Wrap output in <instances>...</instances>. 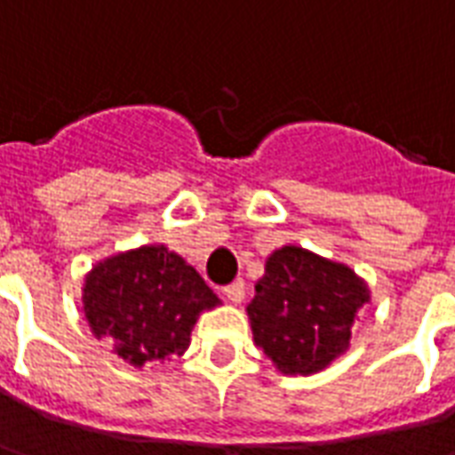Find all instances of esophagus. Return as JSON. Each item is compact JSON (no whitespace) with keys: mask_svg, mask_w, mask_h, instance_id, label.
Wrapping results in <instances>:
<instances>
[{"mask_svg":"<svg viewBox=\"0 0 455 455\" xmlns=\"http://www.w3.org/2000/svg\"><path fill=\"white\" fill-rule=\"evenodd\" d=\"M221 292H224V295H227V299H231L234 305H238V302L243 299V295H246V285H243V280H234V283L224 287Z\"/></svg>","mask_w":455,"mask_h":455,"instance_id":"1","label":"esophagus"}]
</instances>
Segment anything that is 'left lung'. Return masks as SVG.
Here are the masks:
<instances>
[{
	"label": "left lung",
	"instance_id": "obj_1",
	"mask_svg": "<svg viewBox=\"0 0 455 455\" xmlns=\"http://www.w3.org/2000/svg\"><path fill=\"white\" fill-rule=\"evenodd\" d=\"M368 299V285L348 266L305 248H277L248 305L253 341L285 375L324 371L348 348Z\"/></svg>",
	"mask_w": 455,
	"mask_h": 455
}]
</instances>
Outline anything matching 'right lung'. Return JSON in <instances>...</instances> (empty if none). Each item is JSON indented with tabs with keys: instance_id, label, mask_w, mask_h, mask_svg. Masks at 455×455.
<instances>
[{
	"instance_id": "obj_1",
	"label": "right lung",
	"mask_w": 455,
	"mask_h": 455,
	"mask_svg": "<svg viewBox=\"0 0 455 455\" xmlns=\"http://www.w3.org/2000/svg\"><path fill=\"white\" fill-rule=\"evenodd\" d=\"M219 297L178 253L140 246L92 267L83 287L84 319L97 339H107L124 361L182 355L192 326Z\"/></svg>"
}]
</instances>
